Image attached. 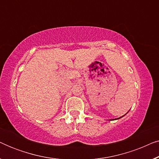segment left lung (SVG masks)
Here are the masks:
<instances>
[{
    "instance_id": "left-lung-1",
    "label": "left lung",
    "mask_w": 159,
    "mask_h": 159,
    "mask_svg": "<svg viewBox=\"0 0 159 159\" xmlns=\"http://www.w3.org/2000/svg\"><path fill=\"white\" fill-rule=\"evenodd\" d=\"M125 115H124V116H125ZM124 116H121V117H119V118H117V119H109V120H111V121H112V120H116V119H120V118H121V117H123Z\"/></svg>"
}]
</instances>
